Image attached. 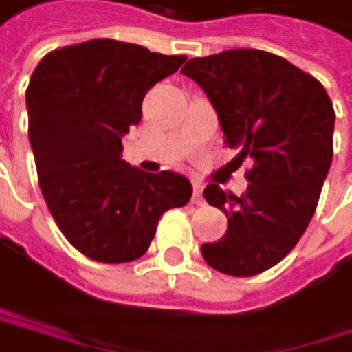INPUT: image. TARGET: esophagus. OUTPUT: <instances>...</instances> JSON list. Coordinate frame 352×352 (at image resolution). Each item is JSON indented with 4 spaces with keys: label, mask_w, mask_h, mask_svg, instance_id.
I'll return each mask as SVG.
<instances>
[{
    "label": "esophagus",
    "mask_w": 352,
    "mask_h": 352,
    "mask_svg": "<svg viewBox=\"0 0 352 352\" xmlns=\"http://www.w3.org/2000/svg\"><path fill=\"white\" fill-rule=\"evenodd\" d=\"M192 202H194V205H202V202H205V200H202V186H200V184H194V196H192Z\"/></svg>",
    "instance_id": "esophagus-1"
}]
</instances>
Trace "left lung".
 Instances as JSON below:
<instances>
[{"label":"left lung","mask_w":352,"mask_h":352,"mask_svg":"<svg viewBox=\"0 0 352 352\" xmlns=\"http://www.w3.org/2000/svg\"><path fill=\"white\" fill-rule=\"evenodd\" d=\"M213 103L236 164L251 168L241 196L217 184L205 198L228 217L217 243L200 247L205 262L230 276L276 266L315 215L333 156V105L323 84L272 52L236 48L184 65Z\"/></svg>","instance_id":"obj_1"}]
</instances>
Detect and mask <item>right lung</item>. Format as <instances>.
<instances>
[{"mask_svg": "<svg viewBox=\"0 0 352 352\" xmlns=\"http://www.w3.org/2000/svg\"><path fill=\"white\" fill-rule=\"evenodd\" d=\"M184 60L101 37L48 52L29 80L39 190L65 239L94 262L141 258L162 213L192 198L184 175L145 173L120 156L145 92Z\"/></svg>", "mask_w": 352, "mask_h": 352, "instance_id": "right-lung-1", "label": "right lung"}]
</instances>
